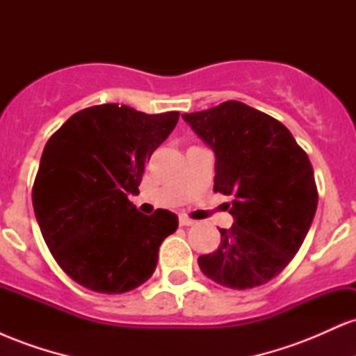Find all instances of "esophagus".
<instances>
[{
    "label": "esophagus",
    "mask_w": 356,
    "mask_h": 356,
    "mask_svg": "<svg viewBox=\"0 0 356 356\" xmlns=\"http://www.w3.org/2000/svg\"><path fill=\"white\" fill-rule=\"evenodd\" d=\"M179 224H181V226H194L195 220L189 219L187 216H181V218H179Z\"/></svg>",
    "instance_id": "1"
}]
</instances>
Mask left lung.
<instances>
[{
  "instance_id": "obj_1",
  "label": "left lung",
  "mask_w": 356,
  "mask_h": 356,
  "mask_svg": "<svg viewBox=\"0 0 356 356\" xmlns=\"http://www.w3.org/2000/svg\"><path fill=\"white\" fill-rule=\"evenodd\" d=\"M182 118L214 150V191L232 197L234 224L219 229V248L199 257V268L226 288L268 283L295 257L316 212L308 155L281 122L243 102Z\"/></svg>"
}]
</instances>
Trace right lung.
<instances>
[{"label": "right lung", "mask_w": 356, "mask_h": 356, "mask_svg": "<svg viewBox=\"0 0 356 356\" xmlns=\"http://www.w3.org/2000/svg\"><path fill=\"white\" fill-rule=\"evenodd\" d=\"M179 120L118 104L80 110L44 145L33 184V209L44 243L73 281L120 295L154 275L159 248L177 229L174 212L145 216L138 194L145 162Z\"/></svg>", "instance_id": "add662e5"}]
</instances>
